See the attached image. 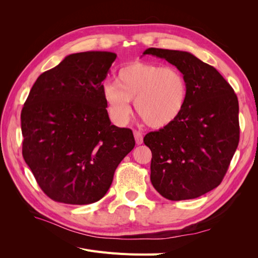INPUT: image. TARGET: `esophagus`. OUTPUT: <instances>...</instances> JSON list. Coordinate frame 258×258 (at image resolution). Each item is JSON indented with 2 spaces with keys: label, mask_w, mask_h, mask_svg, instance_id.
Masks as SVG:
<instances>
[{
  "label": "esophagus",
  "mask_w": 258,
  "mask_h": 258,
  "mask_svg": "<svg viewBox=\"0 0 258 258\" xmlns=\"http://www.w3.org/2000/svg\"><path fill=\"white\" fill-rule=\"evenodd\" d=\"M134 135L136 138V142L138 145L142 144L143 143V135L141 131H138V130H134Z\"/></svg>",
  "instance_id": "1"
}]
</instances>
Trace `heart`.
Returning <instances> with one entry per match:
<instances>
[{
    "mask_svg": "<svg viewBox=\"0 0 258 258\" xmlns=\"http://www.w3.org/2000/svg\"><path fill=\"white\" fill-rule=\"evenodd\" d=\"M102 95L113 122L124 126L131 116V100L143 120L153 128L175 121L188 99V83L181 70L160 63L136 62L121 68L115 82L105 83Z\"/></svg>",
    "mask_w": 258,
    "mask_h": 258,
    "instance_id": "b5f03b06",
    "label": "heart"
}]
</instances>
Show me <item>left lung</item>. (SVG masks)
Segmentation results:
<instances>
[{
	"instance_id": "obj_1",
	"label": "left lung",
	"mask_w": 258,
	"mask_h": 258,
	"mask_svg": "<svg viewBox=\"0 0 258 258\" xmlns=\"http://www.w3.org/2000/svg\"><path fill=\"white\" fill-rule=\"evenodd\" d=\"M143 54L167 60L188 83L178 118L144 137L152 151L151 182L169 200L200 197L221 184L238 147V98L215 68L190 52L148 48Z\"/></svg>"
}]
</instances>
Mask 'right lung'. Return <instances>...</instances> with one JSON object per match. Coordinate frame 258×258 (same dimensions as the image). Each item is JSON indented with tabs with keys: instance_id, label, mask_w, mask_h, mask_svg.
Listing matches in <instances>:
<instances>
[{
	"instance_id": "add662e5",
	"label": "right lung",
	"mask_w": 258,
	"mask_h": 258,
	"mask_svg": "<svg viewBox=\"0 0 258 258\" xmlns=\"http://www.w3.org/2000/svg\"><path fill=\"white\" fill-rule=\"evenodd\" d=\"M115 59L110 51L69 54L38 76L23 105L22 156L54 201L100 200L136 145L130 129L111 123L102 95Z\"/></svg>"
}]
</instances>
